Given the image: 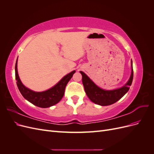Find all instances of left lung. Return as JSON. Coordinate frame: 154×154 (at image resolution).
Segmentation results:
<instances>
[{
	"mask_svg": "<svg viewBox=\"0 0 154 154\" xmlns=\"http://www.w3.org/2000/svg\"><path fill=\"white\" fill-rule=\"evenodd\" d=\"M131 75H130L128 82L122 87L110 91L102 89V88L97 87L84 72L80 71V73L82 75L83 85L88 98L93 103L101 106L110 105L119 100L128 91L130 86L132 85L134 75L132 61L131 62Z\"/></svg>",
	"mask_w": 154,
	"mask_h": 154,
	"instance_id": "obj_1",
	"label": "left lung"
}]
</instances>
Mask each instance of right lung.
Returning <instances> with one entry per match:
<instances>
[{
  "label": "right lung",
  "mask_w": 154,
  "mask_h": 154,
  "mask_svg": "<svg viewBox=\"0 0 154 154\" xmlns=\"http://www.w3.org/2000/svg\"><path fill=\"white\" fill-rule=\"evenodd\" d=\"M76 71H73L65 76L57 84L43 92H35L22 84L17 71V60L15 64V79L17 85L21 94L30 103L41 108H48L58 103L64 95L65 88L67 83Z\"/></svg>",
  "instance_id": "obj_1"
}]
</instances>
